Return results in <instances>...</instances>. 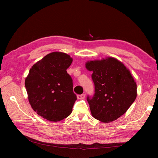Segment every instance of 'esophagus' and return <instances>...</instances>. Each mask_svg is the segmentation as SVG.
<instances>
[{"label":"esophagus","mask_w":158,"mask_h":158,"mask_svg":"<svg viewBox=\"0 0 158 158\" xmlns=\"http://www.w3.org/2000/svg\"><path fill=\"white\" fill-rule=\"evenodd\" d=\"M85 97V94H81V95H77V98H78V99H84Z\"/></svg>","instance_id":"1"}]
</instances>
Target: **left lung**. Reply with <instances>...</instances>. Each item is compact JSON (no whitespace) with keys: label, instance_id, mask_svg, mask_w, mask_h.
<instances>
[{"label":"left lung","instance_id":"obj_1","mask_svg":"<svg viewBox=\"0 0 158 158\" xmlns=\"http://www.w3.org/2000/svg\"><path fill=\"white\" fill-rule=\"evenodd\" d=\"M85 65L92 72L95 85L94 96L87 98L92 117L103 123L117 120L137 96L136 84L130 70L113 57L88 61Z\"/></svg>","mask_w":158,"mask_h":158}]
</instances>
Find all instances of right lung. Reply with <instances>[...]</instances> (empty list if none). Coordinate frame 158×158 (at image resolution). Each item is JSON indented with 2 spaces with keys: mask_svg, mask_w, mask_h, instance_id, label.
Returning <instances> with one entry per match:
<instances>
[{
  "mask_svg": "<svg viewBox=\"0 0 158 158\" xmlns=\"http://www.w3.org/2000/svg\"><path fill=\"white\" fill-rule=\"evenodd\" d=\"M73 59L62 52H52L37 61L25 80L27 98L33 111L50 121L69 117L76 100L73 83L67 73Z\"/></svg>",
  "mask_w": 158,
  "mask_h": 158,
  "instance_id": "obj_1",
  "label": "right lung"
}]
</instances>
